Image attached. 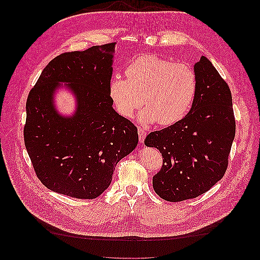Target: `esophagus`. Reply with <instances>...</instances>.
<instances>
[{"mask_svg": "<svg viewBox=\"0 0 260 260\" xmlns=\"http://www.w3.org/2000/svg\"><path fill=\"white\" fill-rule=\"evenodd\" d=\"M138 133H139V141H140V143H144V141H145V138H146V131H145V129H143V128H141V127H139V129H138Z\"/></svg>", "mask_w": 260, "mask_h": 260, "instance_id": "obj_1", "label": "esophagus"}]
</instances>
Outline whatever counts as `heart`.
Returning <instances> with one entry per match:
<instances>
[{"label": "heart", "mask_w": 260, "mask_h": 260, "mask_svg": "<svg viewBox=\"0 0 260 260\" xmlns=\"http://www.w3.org/2000/svg\"><path fill=\"white\" fill-rule=\"evenodd\" d=\"M125 73L126 78L115 76L109 89L117 112L123 117H132L143 103V123L158 121L162 126H171L189 112L198 90L197 74L189 64L143 55L129 63Z\"/></svg>", "instance_id": "obj_1"}]
</instances>
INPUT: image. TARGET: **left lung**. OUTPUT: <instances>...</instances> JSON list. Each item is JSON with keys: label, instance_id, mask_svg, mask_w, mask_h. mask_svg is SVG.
<instances>
[{"label": "left lung", "instance_id": "1", "mask_svg": "<svg viewBox=\"0 0 260 260\" xmlns=\"http://www.w3.org/2000/svg\"><path fill=\"white\" fill-rule=\"evenodd\" d=\"M193 69L198 90L188 114L145 139L146 146L162 153L163 165L152 185L169 202L199 197L222 179L236 131L228 83L204 56Z\"/></svg>", "mask_w": 260, "mask_h": 260}]
</instances>
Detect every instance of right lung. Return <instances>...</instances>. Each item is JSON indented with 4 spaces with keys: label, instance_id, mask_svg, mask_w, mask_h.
<instances>
[{
    "label": "right lung",
    "instance_id": "right-lung-1",
    "mask_svg": "<svg viewBox=\"0 0 260 260\" xmlns=\"http://www.w3.org/2000/svg\"><path fill=\"white\" fill-rule=\"evenodd\" d=\"M115 44L57 56L28 94L24 143L37 177L55 192L95 199L109 187L116 164L138 145V128L116 112L110 96ZM59 82L77 96L71 118L58 115L53 106Z\"/></svg>",
    "mask_w": 260,
    "mask_h": 260
}]
</instances>
